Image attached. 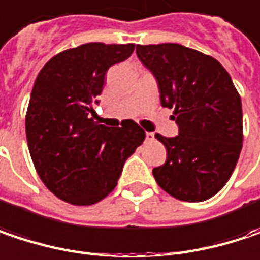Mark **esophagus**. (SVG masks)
<instances>
[{
  "instance_id": "obj_1",
  "label": "esophagus",
  "mask_w": 260,
  "mask_h": 260,
  "mask_svg": "<svg viewBox=\"0 0 260 260\" xmlns=\"http://www.w3.org/2000/svg\"><path fill=\"white\" fill-rule=\"evenodd\" d=\"M146 140H147V141H153L154 140L153 132H146Z\"/></svg>"
}]
</instances>
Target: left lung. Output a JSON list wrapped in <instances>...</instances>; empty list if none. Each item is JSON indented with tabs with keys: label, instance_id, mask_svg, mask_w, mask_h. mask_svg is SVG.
Here are the masks:
<instances>
[{
	"label": "left lung",
	"instance_id": "8db88e82",
	"mask_svg": "<svg viewBox=\"0 0 260 260\" xmlns=\"http://www.w3.org/2000/svg\"><path fill=\"white\" fill-rule=\"evenodd\" d=\"M137 56L156 79L162 107L174 108L178 135L156 134L167 149L153 168L156 183L171 197L200 202L229 180L243 147L241 98L214 58L176 43L137 46Z\"/></svg>",
	"mask_w": 260,
	"mask_h": 260
}]
</instances>
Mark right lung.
<instances>
[{
	"mask_svg": "<svg viewBox=\"0 0 260 260\" xmlns=\"http://www.w3.org/2000/svg\"><path fill=\"white\" fill-rule=\"evenodd\" d=\"M134 47L82 44L53 56L37 76L25 120L28 147L46 187L65 202L106 198L146 138L134 120L108 128L90 117L108 68L128 59Z\"/></svg>",
	"mask_w": 260,
	"mask_h": 260,
	"instance_id": "1",
	"label": "right lung"
}]
</instances>
